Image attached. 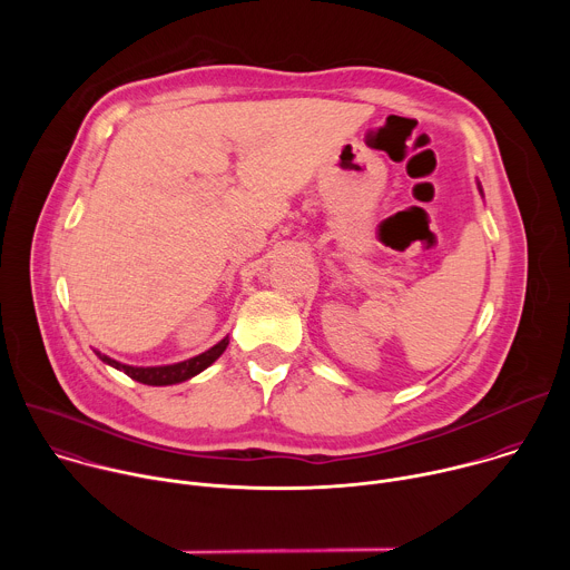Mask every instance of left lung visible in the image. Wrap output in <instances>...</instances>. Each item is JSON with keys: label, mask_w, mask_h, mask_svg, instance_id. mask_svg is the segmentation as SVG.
I'll return each mask as SVG.
<instances>
[{"label": "left lung", "mask_w": 570, "mask_h": 570, "mask_svg": "<svg viewBox=\"0 0 570 570\" xmlns=\"http://www.w3.org/2000/svg\"><path fill=\"white\" fill-rule=\"evenodd\" d=\"M478 189H480V194H482V187H480V183H478Z\"/></svg>", "instance_id": "1"}]
</instances>
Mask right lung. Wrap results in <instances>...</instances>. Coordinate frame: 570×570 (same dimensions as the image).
Wrapping results in <instances>:
<instances>
[{"instance_id":"add662e5","label":"right lung","mask_w":570,"mask_h":570,"mask_svg":"<svg viewBox=\"0 0 570 570\" xmlns=\"http://www.w3.org/2000/svg\"><path fill=\"white\" fill-rule=\"evenodd\" d=\"M229 345V336H225L223 341H218L214 347H209L207 352L194 356V358H187V361H180V363H171V365H153V367H137V365H126V363H119L101 352L95 350V354L110 367L128 374L132 381H139L144 385H176V383H183V381H189L191 376L200 374L203 370H207Z\"/></svg>"}]
</instances>
